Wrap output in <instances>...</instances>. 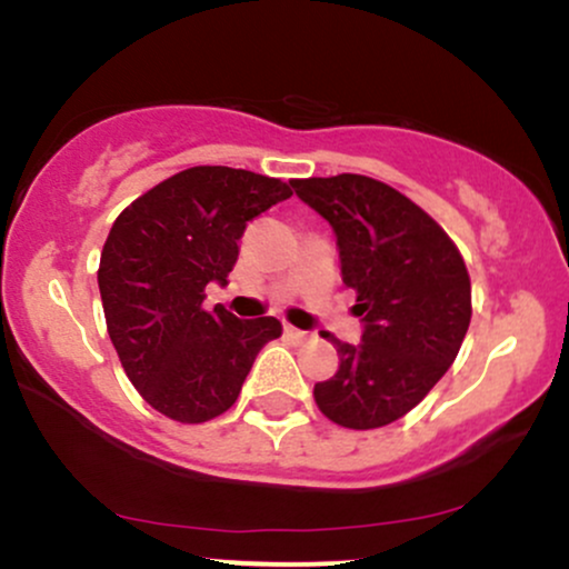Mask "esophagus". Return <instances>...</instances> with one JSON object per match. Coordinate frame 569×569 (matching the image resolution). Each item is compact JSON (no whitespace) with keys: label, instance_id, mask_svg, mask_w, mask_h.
Returning a JSON list of instances; mask_svg holds the SVG:
<instances>
[{"label":"esophagus","instance_id":"1","mask_svg":"<svg viewBox=\"0 0 569 569\" xmlns=\"http://www.w3.org/2000/svg\"><path fill=\"white\" fill-rule=\"evenodd\" d=\"M286 337L291 339L293 345H305L307 339H312L310 331H302V329H293V326H286Z\"/></svg>","mask_w":569,"mask_h":569}]
</instances>
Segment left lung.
I'll return each mask as SVG.
<instances>
[{
	"label": "left lung",
	"mask_w": 569,
	"mask_h": 569,
	"mask_svg": "<svg viewBox=\"0 0 569 569\" xmlns=\"http://www.w3.org/2000/svg\"><path fill=\"white\" fill-rule=\"evenodd\" d=\"M293 192L337 234L342 283L356 291L361 345L331 337L339 369L318 382L331 422L371 430L430 393L471 323V278L457 246L407 194L358 173L293 179ZM329 337V335H326Z\"/></svg>",
	"instance_id": "1"
}]
</instances>
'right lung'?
I'll return each mask as SVG.
<instances>
[{"label":"right lung","mask_w":569,"mask_h":569,"mask_svg":"<svg viewBox=\"0 0 569 569\" xmlns=\"http://www.w3.org/2000/svg\"><path fill=\"white\" fill-rule=\"evenodd\" d=\"M291 198L270 176L198 166L160 181L117 217L98 264L103 316L128 380L176 422H208L238 401L253 358L283 326L240 321L208 283H227L246 224Z\"/></svg>","instance_id":"1"}]
</instances>
